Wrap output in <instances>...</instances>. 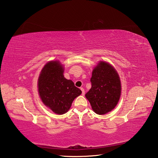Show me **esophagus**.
Returning a JSON list of instances; mask_svg holds the SVG:
<instances>
[{
  "mask_svg": "<svg viewBox=\"0 0 158 158\" xmlns=\"http://www.w3.org/2000/svg\"><path fill=\"white\" fill-rule=\"evenodd\" d=\"M80 90H82V95H85V90H84V89L83 88H80Z\"/></svg>",
  "mask_w": 158,
  "mask_h": 158,
  "instance_id": "esophagus-1",
  "label": "esophagus"
}]
</instances>
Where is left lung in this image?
I'll use <instances>...</instances> for the list:
<instances>
[{"label":"left lung","mask_w":158,"mask_h":158,"mask_svg":"<svg viewBox=\"0 0 158 158\" xmlns=\"http://www.w3.org/2000/svg\"><path fill=\"white\" fill-rule=\"evenodd\" d=\"M91 89L85 97L96 114L102 115L116 106L121 94V84L115 69L101 61L94 68L90 78Z\"/></svg>","instance_id":"1"}]
</instances>
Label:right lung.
Masks as SVG:
<instances>
[{"label": "right lung", "instance_id": "1", "mask_svg": "<svg viewBox=\"0 0 158 158\" xmlns=\"http://www.w3.org/2000/svg\"><path fill=\"white\" fill-rule=\"evenodd\" d=\"M59 61H50L42 69L38 78V92L45 106L57 114L66 113L76 97L82 93L72 80L63 75Z\"/></svg>", "mask_w": 158, "mask_h": 158}]
</instances>
